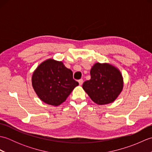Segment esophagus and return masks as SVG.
I'll use <instances>...</instances> for the list:
<instances>
[{
    "label": "esophagus",
    "mask_w": 152,
    "mask_h": 152,
    "mask_svg": "<svg viewBox=\"0 0 152 152\" xmlns=\"http://www.w3.org/2000/svg\"><path fill=\"white\" fill-rule=\"evenodd\" d=\"M83 81L82 79H80V80H78V83H79L80 86H82L83 84Z\"/></svg>",
    "instance_id": "esophagus-1"
}]
</instances>
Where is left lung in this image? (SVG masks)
<instances>
[{
  "label": "left lung",
  "instance_id": "left-lung-1",
  "mask_svg": "<svg viewBox=\"0 0 152 152\" xmlns=\"http://www.w3.org/2000/svg\"><path fill=\"white\" fill-rule=\"evenodd\" d=\"M91 79L82 88L92 101L99 105L114 102L124 88V78L120 70L109 63H96L90 70Z\"/></svg>",
  "mask_w": 152,
  "mask_h": 152
}]
</instances>
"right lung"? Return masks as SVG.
Masks as SVG:
<instances>
[{
    "label": "right lung",
    "instance_id": "obj_1",
    "mask_svg": "<svg viewBox=\"0 0 152 152\" xmlns=\"http://www.w3.org/2000/svg\"><path fill=\"white\" fill-rule=\"evenodd\" d=\"M34 91L42 101L57 106L66 101L78 83L73 79L72 70L62 61L50 58L37 66L31 77Z\"/></svg>",
    "mask_w": 152,
    "mask_h": 152
}]
</instances>
